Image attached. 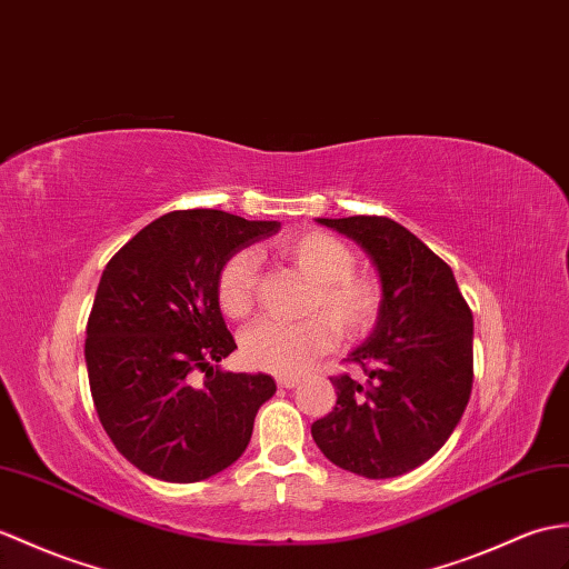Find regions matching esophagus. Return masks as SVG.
<instances>
[{"label": "esophagus", "mask_w": 569, "mask_h": 569, "mask_svg": "<svg viewBox=\"0 0 569 569\" xmlns=\"http://www.w3.org/2000/svg\"><path fill=\"white\" fill-rule=\"evenodd\" d=\"M276 382H279V388L290 390V388H296V386H298L300 378H298V376H279V378H276Z\"/></svg>", "instance_id": "34e87169"}]
</instances>
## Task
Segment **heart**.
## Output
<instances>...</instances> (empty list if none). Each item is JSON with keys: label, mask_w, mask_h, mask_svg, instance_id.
Segmentation results:
<instances>
[{"label": "heart", "mask_w": 569, "mask_h": 569, "mask_svg": "<svg viewBox=\"0 0 569 569\" xmlns=\"http://www.w3.org/2000/svg\"><path fill=\"white\" fill-rule=\"evenodd\" d=\"M276 259L310 281L298 322H259L242 337L244 361L267 373H296L341 337H363L376 327L386 288L373 271H359L353 249L327 232H293L271 244ZM259 269L249 252H234L216 276L218 308L230 320H247L257 310Z\"/></svg>", "instance_id": "1"}]
</instances>
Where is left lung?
<instances>
[{
	"instance_id": "1",
	"label": "left lung",
	"mask_w": 569,
	"mask_h": 569,
	"mask_svg": "<svg viewBox=\"0 0 569 569\" xmlns=\"http://www.w3.org/2000/svg\"><path fill=\"white\" fill-rule=\"evenodd\" d=\"M359 242L378 267L386 302L373 335L349 353L363 378L332 376L337 405L312 425L335 466L398 478L439 451L472 390V312L453 271L417 234L382 216L317 218Z\"/></svg>"
}]
</instances>
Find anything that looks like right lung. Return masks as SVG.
I'll return each instance as SVG.
<instances>
[{
	"label": "right lung",
	"instance_id": "right-lung-1",
	"mask_svg": "<svg viewBox=\"0 0 569 569\" xmlns=\"http://www.w3.org/2000/svg\"><path fill=\"white\" fill-rule=\"evenodd\" d=\"M279 228L224 210H171L106 263L87 322L89 388L113 446L150 478L206 480L252 439L276 382L218 368L237 345L216 276L224 259Z\"/></svg>",
	"mask_w": 569,
	"mask_h": 569
}]
</instances>
